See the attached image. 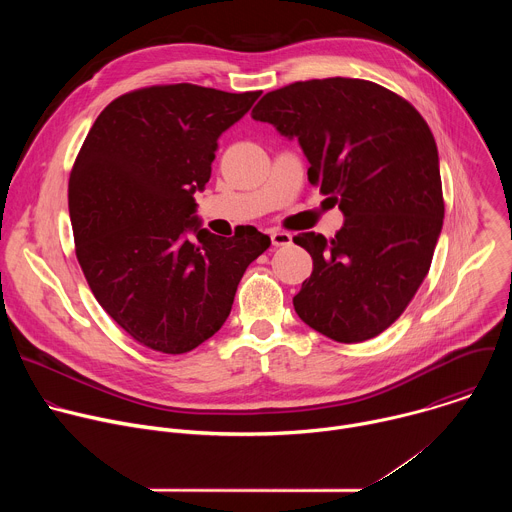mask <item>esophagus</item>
<instances>
[{"label":"esophagus","instance_id":"obj_1","mask_svg":"<svg viewBox=\"0 0 512 512\" xmlns=\"http://www.w3.org/2000/svg\"><path fill=\"white\" fill-rule=\"evenodd\" d=\"M271 243L273 247H287L291 245V235L285 231H271Z\"/></svg>","mask_w":512,"mask_h":512}]
</instances>
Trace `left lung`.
I'll use <instances>...</instances> for the list:
<instances>
[{
	"mask_svg": "<svg viewBox=\"0 0 512 512\" xmlns=\"http://www.w3.org/2000/svg\"><path fill=\"white\" fill-rule=\"evenodd\" d=\"M251 115L300 141L310 184L344 214L332 239L294 237L314 259L294 298L298 316L344 344L379 336L413 300L444 225L429 125L393 91L342 77L271 91Z\"/></svg>",
	"mask_w": 512,
	"mask_h": 512,
	"instance_id": "left-lung-1",
	"label": "left lung"
}]
</instances>
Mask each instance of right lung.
<instances>
[{
    "instance_id": "obj_1",
    "label": "right lung",
    "mask_w": 512,
    "mask_h": 512,
    "mask_svg": "<svg viewBox=\"0 0 512 512\" xmlns=\"http://www.w3.org/2000/svg\"><path fill=\"white\" fill-rule=\"evenodd\" d=\"M259 95L190 83L125 93L101 111L72 166L68 210L87 283L152 350L184 354L221 330L245 269L271 245L255 227L212 235L194 216L218 137Z\"/></svg>"
}]
</instances>
